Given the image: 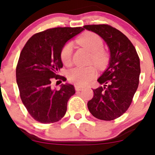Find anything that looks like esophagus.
I'll return each mask as SVG.
<instances>
[{
	"label": "esophagus",
	"mask_w": 155,
	"mask_h": 155,
	"mask_svg": "<svg viewBox=\"0 0 155 155\" xmlns=\"http://www.w3.org/2000/svg\"><path fill=\"white\" fill-rule=\"evenodd\" d=\"M75 89H76V91H82V90H83L84 88L81 87H80V86H77V85H76V86H75Z\"/></svg>",
	"instance_id": "esophagus-1"
}]
</instances>
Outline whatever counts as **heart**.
I'll use <instances>...</instances> for the list:
<instances>
[{
  "instance_id": "1",
  "label": "heart",
  "mask_w": 155,
  "mask_h": 155,
  "mask_svg": "<svg viewBox=\"0 0 155 155\" xmlns=\"http://www.w3.org/2000/svg\"><path fill=\"white\" fill-rule=\"evenodd\" d=\"M76 41L92 53V60L93 63L99 65L104 63L106 54L102 49L104 47V42L98 35L92 32H88L81 35ZM73 51L74 46L71 42H68L61 49L60 58L65 65H69L71 63ZM96 76L97 71L92 66L75 67L70 69L68 72L69 81L80 87L86 86Z\"/></svg>"
}]
</instances>
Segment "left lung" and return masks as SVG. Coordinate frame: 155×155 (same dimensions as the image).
<instances>
[{"label": "left lung", "instance_id": "obj_1", "mask_svg": "<svg viewBox=\"0 0 155 155\" xmlns=\"http://www.w3.org/2000/svg\"><path fill=\"white\" fill-rule=\"evenodd\" d=\"M84 28L97 33L107 44L109 65L97 81L104 86L93 90L87 107L101 120L118 118L128 109L139 83L140 59L136 48L122 32L108 25H88Z\"/></svg>", "mask_w": 155, "mask_h": 155}]
</instances>
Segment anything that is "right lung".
I'll return each instance as SVG.
<instances>
[{"mask_svg":"<svg viewBox=\"0 0 155 155\" xmlns=\"http://www.w3.org/2000/svg\"><path fill=\"white\" fill-rule=\"evenodd\" d=\"M77 28H54L35 33L21 51L16 68L19 95L31 116L41 123H53L64 117L74 85L51 88L52 80L65 81L58 75L63 68L60 51L65 43L84 31ZM57 81V82H58Z\"/></svg>","mask_w":155,"mask_h":155,"instance_id":"right-lung-1","label":"right lung"}]
</instances>
